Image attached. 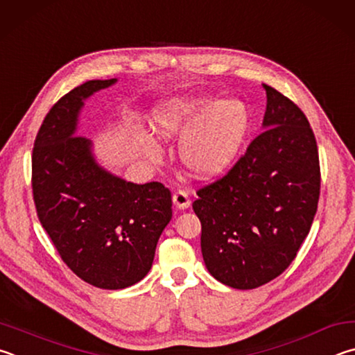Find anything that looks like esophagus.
Segmentation results:
<instances>
[{"label":"esophagus","mask_w":355,"mask_h":355,"mask_svg":"<svg viewBox=\"0 0 355 355\" xmlns=\"http://www.w3.org/2000/svg\"><path fill=\"white\" fill-rule=\"evenodd\" d=\"M173 204H174V206H176L178 209L185 210V209L190 207L191 201H190L189 195L185 193L184 190H179V191H176V193L173 195Z\"/></svg>","instance_id":"esophagus-1"}]
</instances>
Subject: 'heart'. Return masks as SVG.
<instances>
[{"mask_svg": "<svg viewBox=\"0 0 355 355\" xmlns=\"http://www.w3.org/2000/svg\"><path fill=\"white\" fill-rule=\"evenodd\" d=\"M153 129L162 140H181L182 165L193 176L210 179L239 157L250 132V112L240 101L173 98L154 109Z\"/></svg>", "mask_w": 355, "mask_h": 355, "instance_id": "b5f03b06", "label": "heart"}]
</instances>
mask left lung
<instances>
[{
	"label": "left lung",
	"mask_w": 355,
	"mask_h": 355,
	"mask_svg": "<svg viewBox=\"0 0 355 355\" xmlns=\"http://www.w3.org/2000/svg\"><path fill=\"white\" fill-rule=\"evenodd\" d=\"M263 132L220 181L198 190L202 259L216 281L257 288L288 268L320 198L318 148L309 120L272 87Z\"/></svg>",
	"instance_id": "obj_1"
}]
</instances>
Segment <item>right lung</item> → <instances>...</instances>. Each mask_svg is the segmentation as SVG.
<instances>
[{
    "label": "right lung",
    "instance_id": "1",
    "mask_svg": "<svg viewBox=\"0 0 355 355\" xmlns=\"http://www.w3.org/2000/svg\"><path fill=\"white\" fill-rule=\"evenodd\" d=\"M115 83L87 80L62 96L43 120L33 151V193L43 229L68 268L104 290L130 287L148 275L173 215L170 190L105 170L92 140L76 134L84 103Z\"/></svg>",
    "mask_w": 355,
    "mask_h": 355
}]
</instances>
